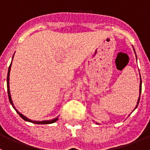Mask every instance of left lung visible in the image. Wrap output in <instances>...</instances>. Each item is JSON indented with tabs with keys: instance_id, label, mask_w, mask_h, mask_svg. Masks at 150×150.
Segmentation results:
<instances>
[{
	"instance_id": "obj_1",
	"label": "left lung",
	"mask_w": 150,
	"mask_h": 150,
	"mask_svg": "<svg viewBox=\"0 0 150 150\" xmlns=\"http://www.w3.org/2000/svg\"><path fill=\"white\" fill-rule=\"evenodd\" d=\"M142 81H141V77H140V84H139V99H138V101H137V105H138V104H139V99H140V93H141V90H142ZM136 107V108H137Z\"/></svg>"
}]
</instances>
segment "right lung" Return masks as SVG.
Here are the masks:
<instances>
[{"label":"right lung","mask_w":150,"mask_h":150,"mask_svg":"<svg viewBox=\"0 0 150 150\" xmlns=\"http://www.w3.org/2000/svg\"><path fill=\"white\" fill-rule=\"evenodd\" d=\"M11 65H10V66H9L8 73H7V93H8V98H9V100H10V103H11V104H12V106H13V108H14L15 110L17 111V114H18L19 115L21 116V117H22L23 119V120H26V121H29V122H32V123H33V124H52V123H55V122H56V120H58V117L54 118V119H52V120H43V121H35V120H30V119H28V118L26 117H25V116L23 115L22 114H21L20 112L17 111V109H16V108H14V106H13V101H12V100H11V94H10V89H9V75H10V71H11Z\"/></svg>","instance_id":"obj_1"}]
</instances>
